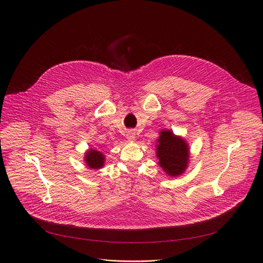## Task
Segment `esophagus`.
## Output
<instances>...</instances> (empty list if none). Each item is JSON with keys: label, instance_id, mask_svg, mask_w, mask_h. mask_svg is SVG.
<instances>
[{"label": "esophagus", "instance_id": "esophagus-1", "mask_svg": "<svg viewBox=\"0 0 263 263\" xmlns=\"http://www.w3.org/2000/svg\"><path fill=\"white\" fill-rule=\"evenodd\" d=\"M126 138L128 139L129 142H133V141H135V134L132 132V131H129L127 134H126Z\"/></svg>", "mask_w": 263, "mask_h": 263}]
</instances>
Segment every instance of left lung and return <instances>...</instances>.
<instances>
[{
    "label": "left lung",
    "instance_id": "left-lung-1",
    "mask_svg": "<svg viewBox=\"0 0 263 263\" xmlns=\"http://www.w3.org/2000/svg\"><path fill=\"white\" fill-rule=\"evenodd\" d=\"M156 157L159 165L170 178L180 177L186 171L190 150L185 139L171 130H162L156 139Z\"/></svg>",
    "mask_w": 263,
    "mask_h": 263
}]
</instances>
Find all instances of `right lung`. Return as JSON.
Listing matches in <instances>:
<instances>
[{
  "instance_id": "obj_1",
  "label": "right lung",
  "mask_w": 263,
  "mask_h": 263,
  "mask_svg": "<svg viewBox=\"0 0 263 263\" xmlns=\"http://www.w3.org/2000/svg\"><path fill=\"white\" fill-rule=\"evenodd\" d=\"M84 162L85 165L90 169H100L104 166L106 162V156L104 154L96 149H89L84 153Z\"/></svg>"
}]
</instances>
